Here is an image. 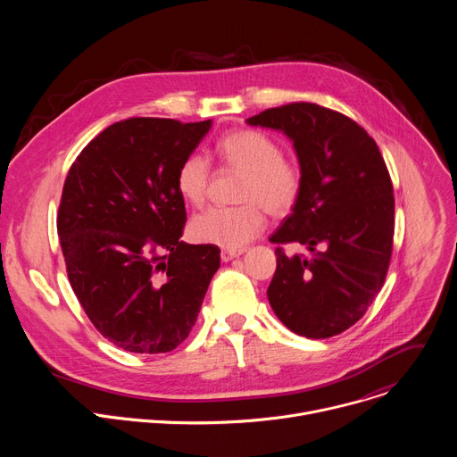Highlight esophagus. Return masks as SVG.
I'll return each mask as SVG.
<instances>
[{
    "label": "esophagus",
    "instance_id": "34e87169",
    "mask_svg": "<svg viewBox=\"0 0 457 457\" xmlns=\"http://www.w3.org/2000/svg\"><path fill=\"white\" fill-rule=\"evenodd\" d=\"M242 253H244V249H222L220 258H222V262H229V260L240 256Z\"/></svg>",
    "mask_w": 457,
    "mask_h": 457
}]
</instances>
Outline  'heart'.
<instances>
[{
  "label": "heart",
  "mask_w": 457,
  "mask_h": 457,
  "mask_svg": "<svg viewBox=\"0 0 457 457\" xmlns=\"http://www.w3.org/2000/svg\"><path fill=\"white\" fill-rule=\"evenodd\" d=\"M217 154L224 166L242 171L235 208H210L195 215L187 224V235L197 244H213L226 249H242L262 233L266 212L273 217L287 215L302 193L300 170L282 157V148L256 129H235L217 143ZM212 168L206 157L187 155L175 177L180 199L189 206L206 201Z\"/></svg>",
  "instance_id": "obj_1"
}]
</instances>
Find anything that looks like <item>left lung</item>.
I'll list each match as a JSON object with an SVG mask.
<instances>
[{
    "label": "left lung",
    "mask_w": 457,
    "mask_h": 457,
    "mask_svg": "<svg viewBox=\"0 0 457 457\" xmlns=\"http://www.w3.org/2000/svg\"><path fill=\"white\" fill-rule=\"evenodd\" d=\"M282 132L298 157L302 193L271 242H300L311 256L277 247L268 300L293 333L320 340L354 325L379 293L395 237V195L374 139L353 119L293 103L245 119Z\"/></svg>",
    "instance_id": "obj_1"
}]
</instances>
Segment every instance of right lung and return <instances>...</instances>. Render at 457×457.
I'll use <instances>...</instances> for the list:
<instances>
[{
  "mask_svg": "<svg viewBox=\"0 0 457 457\" xmlns=\"http://www.w3.org/2000/svg\"><path fill=\"white\" fill-rule=\"evenodd\" d=\"M212 119L132 117L108 126L71 166L57 235L71 286L113 345L170 353L197 321L220 249L180 240L184 201L175 177Z\"/></svg>",
  "mask_w": 457,
  "mask_h": 457,
  "instance_id": "obj_1",
  "label": "right lung"
}]
</instances>
